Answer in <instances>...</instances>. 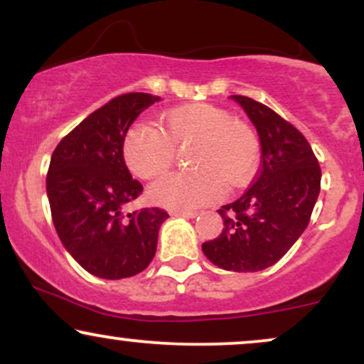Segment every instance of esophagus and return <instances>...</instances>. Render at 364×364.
Segmentation results:
<instances>
[{
    "label": "esophagus",
    "instance_id": "esophagus-1",
    "mask_svg": "<svg viewBox=\"0 0 364 364\" xmlns=\"http://www.w3.org/2000/svg\"><path fill=\"white\" fill-rule=\"evenodd\" d=\"M171 215L174 217H186V219H193L196 217L195 210H171Z\"/></svg>",
    "mask_w": 364,
    "mask_h": 364
}]
</instances>
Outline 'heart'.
Returning a JSON list of instances; mask_svg holds the SVG:
<instances>
[{
    "label": "heart",
    "instance_id": "heart-1",
    "mask_svg": "<svg viewBox=\"0 0 364 364\" xmlns=\"http://www.w3.org/2000/svg\"><path fill=\"white\" fill-rule=\"evenodd\" d=\"M190 150L191 174H169L154 183L149 196L159 207L191 210L223 196V183L240 186L252 178L260 144L248 124L235 121L212 104H188L166 112L161 129L133 123L123 140L128 169L140 179L161 176L171 168L176 149Z\"/></svg>",
    "mask_w": 364,
    "mask_h": 364
}]
</instances>
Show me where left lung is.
Listing matches in <instances>:
<instances>
[{
	"label": "left lung",
	"instance_id": "obj_1",
	"mask_svg": "<svg viewBox=\"0 0 364 364\" xmlns=\"http://www.w3.org/2000/svg\"><path fill=\"white\" fill-rule=\"evenodd\" d=\"M231 99L257 128L262 166L253 185L219 208L224 229L202 252L224 270L258 272L281 260L306 229L321 171L308 140L291 123L245 95Z\"/></svg>",
	"mask_w": 364,
	"mask_h": 364
}]
</instances>
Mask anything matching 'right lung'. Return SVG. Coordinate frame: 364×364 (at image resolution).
<instances>
[{
	"label": "right lung",
	"mask_w": 364,
	"mask_h": 364,
	"mask_svg": "<svg viewBox=\"0 0 364 364\" xmlns=\"http://www.w3.org/2000/svg\"><path fill=\"white\" fill-rule=\"evenodd\" d=\"M161 97L119 95L87 116L54 149L46 190L54 228L75 262L101 279L140 274L152 262L162 208L123 214L144 191L124 164L123 140L132 123Z\"/></svg>",
	"instance_id": "add662e5"
}]
</instances>
